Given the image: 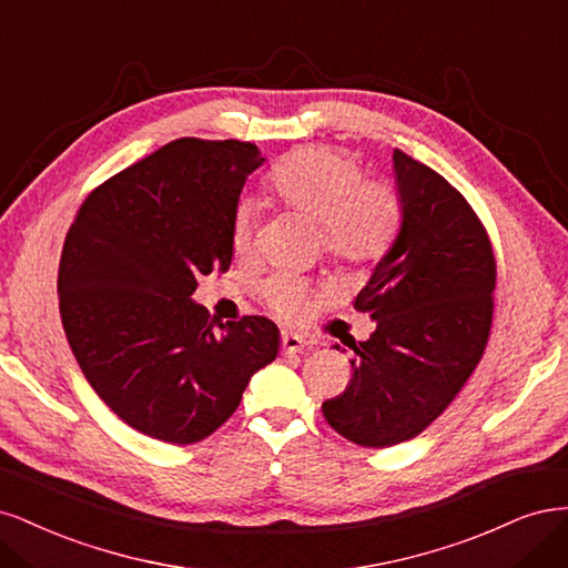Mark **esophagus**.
Instances as JSON below:
<instances>
[{
    "label": "esophagus",
    "instance_id": "1",
    "mask_svg": "<svg viewBox=\"0 0 568 568\" xmlns=\"http://www.w3.org/2000/svg\"><path fill=\"white\" fill-rule=\"evenodd\" d=\"M306 346V339L297 333H283L281 337V349L283 354H300Z\"/></svg>",
    "mask_w": 568,
    "mask_h": 568
}]
</instances>
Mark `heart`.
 <instances>
[{
    "label": "heart",
    "mask_w": 568,
    "mask_h": 568,
    "mask_svg": "<svg viewBox=\"0 0 568 568\" xmlns=\"http://www.w3.org/2000/svg\"><path fill=\"white\" fill-rule=\"evenodd\" d=\"M266 193L318 226L323 252L352 268H368L389 252L404 214L392 184L368 181L361 162L316 145L290 153L266 176ZM231 247L237 257L254 247V210L247 203L233 212ZM306 297L308 287L295 278L276 276L264 285L266 304L283 316H297Z\"/></svg>",
    "instance_id": "obj_1"
}]
</instances>
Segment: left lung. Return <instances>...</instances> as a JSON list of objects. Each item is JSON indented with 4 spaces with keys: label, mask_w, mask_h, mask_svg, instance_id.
<instances>
[{
    "label": "left lung",
    "mask_w": 568,
    "mask_h": 568,
    "mask_svg": "<svg viewBox=\"0 0 568 568\" xmlns=\"http://www.w3.org/2000/svg\"><path fill=\"white\" fill-rule=\"evenodd\" d=\"M392 162L400 229L354 302L375 331L349 344L352 379L323 404L327 425L368 448L408 442L448 408L484 356L496 290L490 241L463 193L404 151Z\"/></svg>",
    "instance_id": "obj_1"
}]
</instances>
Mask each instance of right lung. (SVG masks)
Segmentation results:
<instances>
[{
    "instance_id": "add662e5",
    "label": "right lung",
    "mask_w": 568,
    "mask_h": 568,
    "mask_svg": "<svg viewBox=\"0 0 568 568\" xmlns=\"http://www.w3.org/2000/svg\"><path fill=\"white\" fill-rule=\"evenodd\" d=\"M262 162L250 141L176 139L91 191L65 235L70 349L103 404L158 442H203L278 356L276 323L243 316L214 333L191 300L200 276L231 266V219Z\"/></svg>"
}]
</instances>
